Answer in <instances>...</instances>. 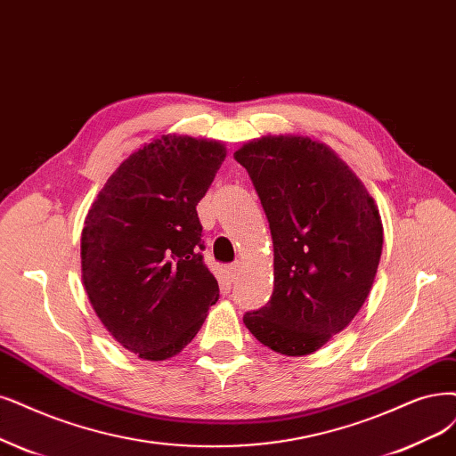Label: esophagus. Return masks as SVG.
Wrapping results in <instances>:
<instances>
[{"instance_id": "esophagus-1", "label": "esophagus", "mask_w": 456, "mask_h": 456, "mask_svg": "<svg viewBox=\"0 0 456 456\" xmlns=\"http://www.w3.org/2000/svg\"><path fill=\"white\" fill-rule=\"evenodd\" d=\"M240 263L237 261V263H232L229 268H227V276H229V280L231 281H234V280H237L239 276H240Z\"/></svg>"}]
</instances>
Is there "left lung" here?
Here are the masks:
<instances>
[{
    "label": "left lung",
    "instance_id": "8db88e82",
    "mask_svg": "<svg viewBox=\"0 0 456 456\" xmlns=\"http://www.w3.org/2000/svg\"><path fill=\"white\" fill-rule=\"evenodd\" d=\"M271 225L274 291L244 314L256 338L281 355H308L344 330L372 289L381 217L361 180L302 137H263L234 151Z\"/></svg>",
    "mask_w": 456,
    "mask_h": 456
}]
</instances>
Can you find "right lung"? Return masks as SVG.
<instances>
[{
  "label": "right lung",
  "instance_id": "right-lung-1",
  "mask_svg": "<svg viewBox=\"0 0 456 456\" xmlns=\"http://www.w3.org/2000/svg\"><path fill=\"white\" fill-rule=\"evenodd\" d=\"M224 159L216 141L167 134L116 168L84 222V288L101 323L141 359L176 355L219 298L197 202Z\"/></svg>",
  "mask_w": 456,
  "mask_h": 456
}]
</instances>
